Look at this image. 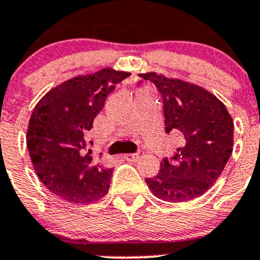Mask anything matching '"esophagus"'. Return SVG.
Listing matches in <instances>:
<instances>
[{
  "label": "esophagus",
  "instance_id": "1",
  "mask_svg": "<svg viewBox=\"0 0 260 260\" xmlns=\"http://www.w3.org/2000/svg\"><path fill=\"white\" fill-rule=\"evenodd\" d=\"M142 155H144V152L142 151H137V152H135V154H125L124 159L128 160V161H136V160L140 159Z\"/></svg>",
  "mask_w": 260,
  "mask_h": 260
}]
</instances>
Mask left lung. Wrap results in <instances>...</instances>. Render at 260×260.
<instances>
[{
  "mask_svg": "<svg viewBox=\"0 0 260 260\" xmlns=\"http://www.w3.org/2000/svg\"><path fill=\"white\" fill-rule=\"evenodd\" d=\"M163 99L167 133L179 137L177 152L164 157L154 178H146L156 198L187 201L207 192L234 149V123L225 106L207 89L156 73L141 74Z\"/></svg>",
  "mask_w": 260,
  "mask_h": 260,
  "instance_id": "obj_1",
  "label": "left lung"
}]
</instances>
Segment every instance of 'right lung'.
<instances>
[{"mask_svg": "<svg viewBox=\"0 0 260 260\" xmlns=\"http://www.w3.org/2000/svg\"><path fill=\"white\" fill-rule=\"evenodd\" d=\"M128 75L105 68L69 79L47 92L31 113L26 132L31 163L43 185L62 200L92 204L108 192L113 171L92 157L86 135L106 97Z\"/></svg>", "mask_w": 260, "mask_h": 260, "instance_id": "right-lung-1", "label": "right lung"}]
</instances>
